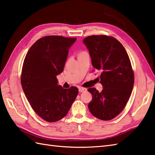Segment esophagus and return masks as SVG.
I'll return each instance as SVG.
<instances>
[{"label": "esophagus", "instance_id": "obj_1", "mask_svg": "<svg viewBox=\"0 0 155 155\" xmlns=\"http://www.w3.org/2000/svg\"><path fill=\"white\" fill-rule=\"evenodd\" d=\"M87 91L86 88H84V87H79V92L80 93H84Z\"/></svg>", "mask_w": 155, "mask_h": 155}]
</instances>
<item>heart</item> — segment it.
Here are the masks:
<instances>
[{
  "label": "heart",
  "instance_id": "heart-1",
  "mask_svg": "<svg viewBox=\"0 0 155 155\" xmlns=\"http://www.w3.org/2000/svg\"><path fill=\"white\" fill-rule=\"evenodd\" d=\"M85 52V51H81V52H80V54H82V53H84Z\"/></svg>",
  "mask_w": 155,
  "mask_h": 155
}]
</instances>
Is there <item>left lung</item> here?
Instances as JSON below:
<instances>
[{"label":"left lung","instance_id":"left-lung-1","mask_svg":"<svg viewBox=\"0 0 155 155\" xmlns=\"http://www.w3.org/2000/svg\"><path fill=\"white\" fill-rule=\"evenodd\" d=\"M83 42L90 55L92 66L100 70L103 90H87L92 95L88 104L91 114L108 121L117 116L124 109L131 94L134 73L128 54L115 38L105 35L91 36Z\"/></svg>","mask_w":155,"mask_h":155}]
</instances>
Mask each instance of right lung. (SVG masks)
<instances>
[{"instance_id":"obj_1","label":"right lung","mask_w":155,"mask_h":155,"mask_svg":"<svg viewBox=\"0 0 155 155\" xmlns=\"http://www.w3.org/2000/svg\"><path fill=\"white\" fill-rule=\"evenodd\" d=\"M76 38L48 36L30 47L23 63L21 84L36 114L48 122L67 115L78 94L76 87L64 89L56 76L64 70L68 50Z\"/></svg>"}]
</instances>
